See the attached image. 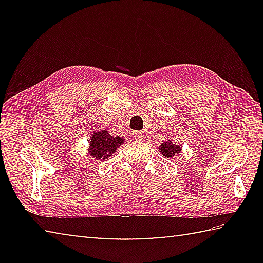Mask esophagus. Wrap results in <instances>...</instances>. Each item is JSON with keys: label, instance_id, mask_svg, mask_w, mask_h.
<instances>
[{"label": "esophagus", "instance_id": "1", "mask_svg": "<svg viewBox=\"0 0 263 263\" xmlns=\"http://www.w3.org/2000/svg\"><path fill=\"white\" fill-rule=\"evenodd\" d=\"M133 138H135V140L140 141L142 139V133L140 131H137V132L133 133Z\"/></svg>", "mask_w": 263, "mask_h": 263}]
</instances>
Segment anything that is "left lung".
Here are the masks:
<instances>
[{"label":"left lung","instance_id":"obj_1","mask_svg":"<svg viewBox=\"0 0 263 263\" xmlns=\"http://www.w3.org/2000/svg\"><path fill=\"white\" fill-rule=\"evenodd\" d=\"M159 149H160V152L162 153L163 157H166V158H173L175 154L181 152L180 145L175 144L173 140H171V141L168 140L166 142L163 141L162 144L159 146Z\"/></svg>","mask_w":263,"mask_h":263}]
</instances>
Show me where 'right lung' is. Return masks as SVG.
Segmentation results:
<instances>
[{
    "label": "right lung",
    "mask_w": 263,
    "mask_h": 263,
    "mask_svg": "<svg viewBox=\"0 0 263 263\" xmlns=\"http://www.w3.org/2000/svg\"><path fill=\"white\" fill-rule=\"evenodd\" d=\"M123 142V138L112 137L108 131H95L89 140V155L102 161L114 154Z\"/></svg>",
    "instance_id": "1"
}]
</instances>
